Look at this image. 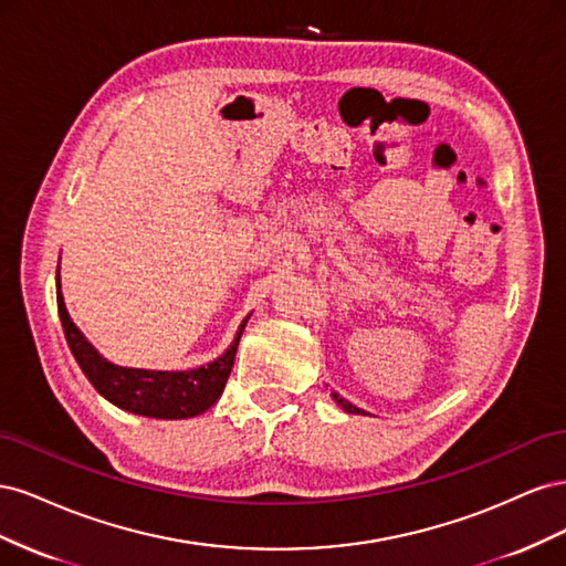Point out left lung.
<instances>
[{
    "instance_id": "1",
    "label": "left lung",
    "mask_w": 566,
    "mask_h": 566,
    "mask_svg": "<svg viewBox=\"0 0 566 566\" xmlns=\"http://www.w3.org/2000/svg\"><path fill=\"white\" fill-rule=\"evenodd\" d=\"M333 399H335V401H337L342 408H345L347 413H364L361 408H356L354 403H349V401H345V399H342V397H337V394H333Z\"/></svg>"
}]
</instances>
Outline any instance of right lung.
Segmentation results:
<instances>
[{
  "mask_svg": "<svg viewBox=\"0 0 566 566\" xmlns=\"http://www.w3.org/2000/svg\"><path fill=\"white\" fill-rule=\"evenodd\" d=\"M56 302H59V316L63 323L67 347H71L75 361L80 364L82 373L87 375V380L94 385V389L101 394V397H106L111 403L129 410V413L160 418V420L193 418L205 413L210 406H214V401L221 397V391L227 387V380L235 361L238 342H241V335L248 323L245 318L229 352L208 366H200L193 370H179V373L139 370V368H119L108 364L106 358L98 356V352L90 345L87 339H84V335L75 328V323L65 312L59 271H56Z\"/></svg>",
  "mask_w": 566,
  "mask_h": 566,
  "instance_id": "add662e5",
  "label": "right lung"
}]
</instances>
